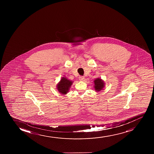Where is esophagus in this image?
Returning a JSON list of instances; mask_svg holds the SVG:
<instances>
[{
    "mask_svg": "<svg viewBox=\"0 0 154 154\" xmlns=\"http://www.w3.org/2000/svg\"><path fill=\"white\" fill-rule=\"evenodd\" d=\"M79 80H80V81H83V80L85 79V78H84V76H79Z\"/></svg>",
    "mask_w": 154,
    "mask_h": 154,
    "instance_id": "1",
    "label": "esophagus"
}]
</instances>
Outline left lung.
<instances>
[{
	"label": "left lung",
	"instance_id": "obj_1",
	"mask_svg": "<svg viewBox=\"0 0 154 154\" xmlns=\"http://www.w3.org/2000/svg\"><path fill=\"white\" fill-rule=\"evenodd\" d=\"M94 88L97 91H99L102 90L103 87H104V83L101 80V79H97L96 80L94 81Z\"/></svg>",
	"mask_w": 154,
	"mask_h": 154
}]
</instances>
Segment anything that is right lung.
Masks as SVG:
<instances>
[{
	"label": "right lung",
	"mask_w": 154,
	"mask_h": 154,
	"mask_svg": "<svg viewBox=\"0 0 154 154\" xmlns=\"http://www.w3.org/2000/svg\"><path fill=\"white\" fill-rule=\"evenodd\" d=\"M72 84V82L63 77L60 80V82L57 85V89L60 94H66L68 92L69 88L70 87Z\"/></svg>",
	"instance_id": "right-lung-1"
}]
</instances>
